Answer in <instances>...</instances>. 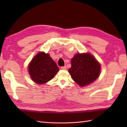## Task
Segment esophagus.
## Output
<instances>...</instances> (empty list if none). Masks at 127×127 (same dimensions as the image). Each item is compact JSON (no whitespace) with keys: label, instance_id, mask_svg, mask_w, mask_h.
Listing matches in <instances>:
<instances>
[{"label":"esophagus","instance_id":"obj_1","mask_svg":"<svg viewBox=\"0 0 127 127\" xmlns=\"http://www.w3.org/2000/svg\"><path fill=\"white\" fill-rule=\"evenodd\" d=\"M61 69L63 70H66V66H63L61 67Z\"/></svg>","mask_w":127,"mask_h":127}]
</instances>
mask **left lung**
Returning <instances> with one entry per match:
<instances>
[{"instance_id": "left-lung-1", "label": "left lung", "mask_w": 127, "mask_h": 127, "mask_svg": "<svg viewBox=\"0 0 127 127\" xmlns=\"http://www.w3.org/2000/svg\"><path fill=\"white\" fill-rule=\"evenodd\" d=\"M69 72L72 79L81 87L88 85L98 78L100 65L90 53H77L71 59Z\"/></svg>"}]
</instances>
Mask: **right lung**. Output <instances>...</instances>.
Listing matches in <instances>:
<instances>
[{"label": "right lung", "mask_w": 127, "mask_h": 127, "mask_svg": "<svg viewBox=\"0 0 127 127\" xmlns=\"http://www.w3.org/2000/svg\"><path fill=\"white\" fill-rule=\"evenodd\" d=\"M28 70L33 81L38 84H43L52 80L59 68L48 54L40 52L32 60Z\"/></svg>", "instance_id": "add662e5"}]
</instances>
